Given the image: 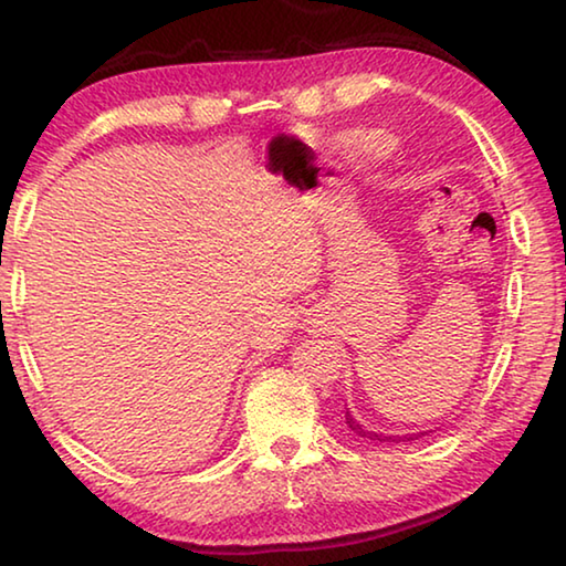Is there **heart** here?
Returning <instances> with one entry per match:
<instances>
[{"instance_id": "1", "label": "heart", "mask_w": 566, "mask_h": 566, "mask_svg": "<svg viewBox=\"0 0 566 566\" xmlns=\"http://www.w3.org/2000/svg\"><path fill=\"white\" fill-rule=\"evenodd\" d=\"M355 143L367 156H385L392 148V138L380 130H363L355 136Z\"/></svg>"}]
</instances>
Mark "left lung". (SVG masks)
Masks as SVG:
<instances>
[{
	"instance_id": "left-lung-1",
	"label": "left lung",
	"mask_w": 566,
	"mask_h": 566,
	"mask_svg": "<svg viewBox=\"0 0 566 566\" xmlns=\"http://www.w3.org/2000/svg\"><path fill=\"white\" fill-rule=\"evenodd\" d=\"M345 423L347 428L357 433L360 438H370V441H380V443H400V441H416V438L426 436V433H406V436H388V433H378V430H367L360 420H357L349 408H345Z\"/></svg>"
}]
</instances>
